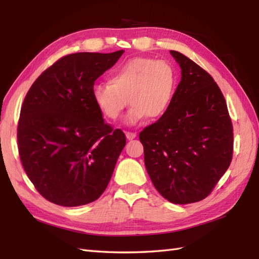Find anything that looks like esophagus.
<instances>
[{
    "instance_id": "obj_1",
    "label": "esophagus",
    "mask_w": 259,
    "mask_h": 259,
    "mask_svg": "<svg viewBox=\"0 0 259 259\" xmlns=\"http://www.w3.org/2000/svg\"><path fill=\"white\" fill-rule=\"evenodd\" d=\"M125 136H126V139H128V140H133L137 137V135L135 133H129V131H128V133H125Z\"/></svg>"
}]
</instances>
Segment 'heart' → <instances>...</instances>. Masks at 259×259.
Returning <instances> with one entry per match:
<instances>
[{
    "label": "heart",
    "mask_w": 259,
    "mask_h": 259,
    "mask_svg": "<svg viewBox=\"0 0 259 259\" xmlns=\"http://www.w3.org/2000/svg\"><path fill=\"white\" fill-rule=\"evenodd\" d=\"M175 72L162 60L137 57L115 68L109 83L92 87L91 97L104 117L115 121L128 106L126 122L136 124L147 117L158 120L168 112L175 95Z\"/></svg>",
    "instance_id": "1"
}]
</instances>
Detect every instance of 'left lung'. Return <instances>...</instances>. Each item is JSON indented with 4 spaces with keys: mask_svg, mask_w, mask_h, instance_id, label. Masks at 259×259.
<instances>
[{
    "mask_svg": "<svg viewBox=\"0 0 259 259\" xmlns=\"http://www.w3.org/2000/svg\"><path fill=\"white\" fill-rule=\"evenodd\" d=\"M181 81L168 112L139 135L155 188L174 203L210 195L233 159L234 134L227 103L207 71L178 51Z\"/></svg>",
    "mask_w": 259,
    "mask_h": 259,
    "instance_id": "1",
    "label": "left lung"
}]
</instances>
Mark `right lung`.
I'll list each match as a JSON object with an SVG mask.
<instances>
[{"label": "right lung", "instance_id": "add662e5", "mask_svg": "<svg viewBox=\"0 0 259 259\" xmlns=\"http://www.w3.org/2000/svg\"><path fill=\"white\" fill-rule=\"evenodd\" d=\"M122 53L68 54L43 71L24 98L18 123L22 166L38 194L56 205L95 201L111 179L125 136L104 122L91 90Z\"/></svg>", "mask_w": 259, "mask_h": 259}]
</instances>
